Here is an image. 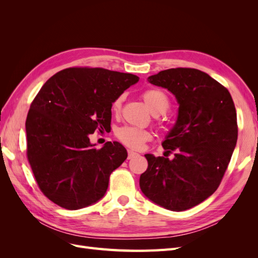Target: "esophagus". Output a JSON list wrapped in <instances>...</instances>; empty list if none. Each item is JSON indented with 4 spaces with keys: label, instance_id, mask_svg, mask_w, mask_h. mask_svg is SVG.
Masks as SVG:
<instances>
[{
    "label": "esophagus",
    "instance_id": "obj_1",
    "mask_svg": "<svg viewBox=\"0 0 258 258\" xmlns=\"http://www.w3.org/2000/svg\"><path fill=\"white\" fill-rule=\"evenodd\" d=\"M138 154L137 153H135V152H132V151H128V159H131V158H134L135 156H137Z\"/></svg>",
    "mask_w": 258,
    "mask_h": 258
}]
</instances>
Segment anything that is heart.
Returning a JSON list of instances; mask_svg holds the SVG:
<instances>
[{"label": "heart", "instance_id": "1", "mask_svg": "<svg viewBox=\"0 0 258 258\" xmlns=\"http://www.w3.org/2000/svg\"><path fill=\"white\" fill-rule=\"evenodd\" d=\"M142 98L148 108L155 115L165 114L171 105V100L168 93L165 90L159 88H151L145 90L142 93ZM123 99L124 96L120 95L113 101L111 105L113 113L117 114L120 112ZM115 136L123 145L134 148V150L142 148L144 143L150 141L152 139L150 131L132 126H123L118 128L115 132Z\"/></svg>", "mask_w": 258, "mask_h": 258}]
</instances>
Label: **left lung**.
Returning <instances> with one entry per match:
<instances>
[{"label": "left lung", "mask_w": 258, "mask_h": 258, "mask_svg": "<svg viewBox=\"0 0 258 258\" xmlns=\"http://www.w3.org/2000/svg\"><path fill=\"white\" fill-rule=\"evenodd\" d=\"M147 81L175 96L178 116L162 147L174 158L146 154L140 187L155 204L184 211L201 204L220 186L238 139L235 103L227 88L197 69L160 71Z\"/></svg>", "instance_id": "obj_1"}]
</instances>
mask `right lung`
I'll list each match as a JSON object with an SVG mask.
<instances>
[{
	"instance_id": "add662e5",
	"label": "right lung",
	"mask_w": 258,
	"mask_h": 258,
	"mask_svg": "<svg viewBox=\"0 0 258 258\" xmlns=\"http://www.w3.org/2000/svg\"><path fill=\"white\" fill-rule=\"evenodd\" d=\"M138 81L102 68H69L38 91L26 120L27 157L53 204L79 210L104 196L111 173L128 154L118 142L96 148L89 136L111 130L112 102Z\"/></svg>"
}]
</instances>
